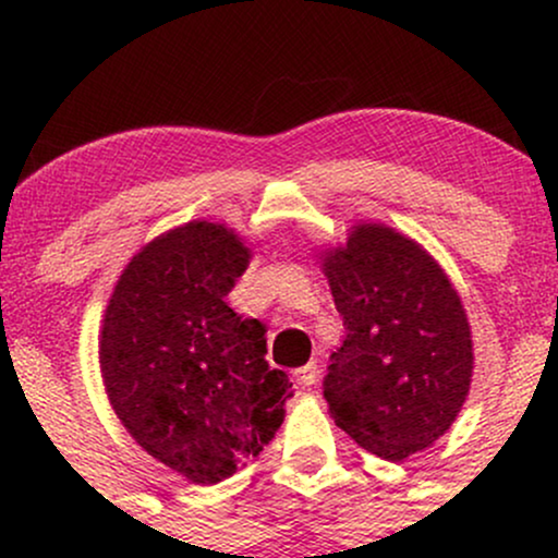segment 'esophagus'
<instances>
[{
  "label": "esophagus",
  "instance_id": "34e87169",
  "mask_svg": "<svg viewBox=\"0 0 558 558\" xmlns=\"http://www.w3.org/2000/svg\"><path fill=\"white\" fill-rule=\"evenodd\" d=\"M317 375H319V369H317V364H315V362L304 364V367H299L296 373H293V377H296V383H299L301 388L315 386V383H317Z\"/></svg>",
  "mask_w": 558,
  "mask_h": 558
}]
</instances>
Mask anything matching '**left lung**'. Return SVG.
<instances>
[{"mask_svg": "<svg viewBox=\"0 0 558 558\" xmlns=\"http://www.w3.org/2000/svg\"><path fill=\"white\" fill-rule=\"evenodd\" d=\"M345 338L323 396L341 427L375 457L401 462L457 420L472 380V332L448 275L417 241L380 222L351 228L323 252Z\"/></svg>", "mask_w": 558, "mask_h": 558, "instance_id": "left-lung-1", "label": "left lung"}]
</instances>
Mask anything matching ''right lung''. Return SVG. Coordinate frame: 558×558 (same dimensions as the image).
I'll return each instance as SVG.
<instances>
[{
	"instance_id": "obj_1",
	"label": "right lung",
	"mask_w": 558,
	"mask_h": 558,
	"mask_svg": "<svg viewBox=\"0 0 558 558\" xmlns=\"http://www.w3.org/2000/svg\"><path fill=\"white\" fill-rule=\"evenodd\" d=\"M248 259L230 228L185 222L128 262L101 319L114 414L149 457L196 485L257 457L293 396L288 375L265 360V325L226 301Z\"/></svg>"
}]
</instances>
